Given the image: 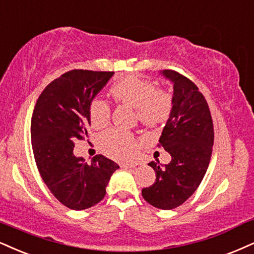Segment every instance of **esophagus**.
Returning <instances> with one entry per match:
<instances>
[{"label":"esophagus","mask_w":254,"mask_h":254,"mask_svg":"<svg viewBox=\"0 0 254 254\" xmlns=\"http://www.w3.org/2000/svg\"><path fill=\"white\" fill-rule=\"evenodd\" d=\"M136 165H137L136 162H122V164H120L121 167H124V168H133V167H135Z\"/></svg>","instance_id":"34e87169"}]
</instances>
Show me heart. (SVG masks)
<instances>
[{
  "label": "heart",
  "instance_id": "b5f03b06",
  "mask_svg": "<svg viewBox=\"0 0 254 254\" xmlns=\"http://www.w3.org/2000/svg\"><path fill=\"white\" fill-rule=\"evenodd\" d=\"M109 93L118 103L135 109L137 119L145 126H159L167 121L171 115L173 101L170 94L155 89L151 81L136 75H128L117 81ZM89 119L96 129L107 126L111 119L108 103L101 99H94L89 106ZM99 146L111 158L127 160L135 154L137 140L128 132L111 129L100 135Z\"/></svg>",
  "mask_w": 254,
  "mask_h": 254
}]
</instances>
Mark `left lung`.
<instances>
[{"mask_svg":"<svg viewBox=\"0 0 254 254\" xmlns=\"http://www.w3.org/2000/svg\"><path fill=\"white\" fill-rule=\"evenodd\" d=\"M173 83V106L159 139L172 156L167 165L151 161L156 179L142 190V196L156 208L183 205L199 187L207 171L213 147V121L207 101L198 87L178 71H161Z\"/></svg>","mask_w":254,"mask_h":254,"instance_id":"1","label":"left lung"}]
</instances>
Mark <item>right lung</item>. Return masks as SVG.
Masks as SVG:
<instances>
[{"label":"right lung","mask_w":254,"mask_h":254,"mask_svg":"<svg viewBox=\"0 0 254 254\" xmlns=\"http://www.w3.org/2000/svg\"><path fill=\"white\" fill-rule=\"evenodd\" d=\"M114 71L74 69L52 81L37 99L30 135L39 172L53 195L81 211L96 205L119 165L101 154L87 164L74 142L88 137L89 106Z\"/></svg>","instance_id":"add662e5"}]
</instances>
